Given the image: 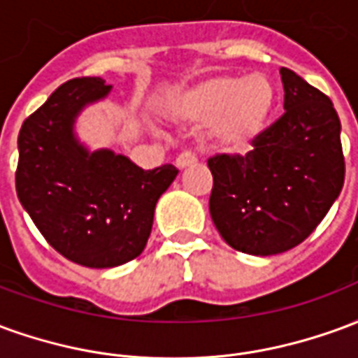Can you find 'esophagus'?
Segmentation results:
<instances>
[{"mask_svg":"<svg viewBox=\"0 0 358 358\" xmlns=\"http://www.w3.org/2000/svg\"><path fill=\"white\" fill-rule=\"evenodd\" d=\"M197 163V157L192 151H182L178 157H176V166L178 169H186V166H192V164Z\"/></svg>","mask_w":358,"mask_h":358,"instance_id":"obj_1","label":"esophagus"}]
</instances>
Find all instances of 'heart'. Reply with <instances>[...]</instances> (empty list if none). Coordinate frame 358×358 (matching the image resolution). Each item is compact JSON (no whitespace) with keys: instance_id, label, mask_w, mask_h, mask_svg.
<instances>
[{"instance_id":"1","label":"heart","mask_w":358,"mask_h":358,"mask_svg":"<svg viewBox=\"0 0 358 358\" xmlns=\"http://www.w3.org/2000/svg\"><path fill=\"white\" fill-rule=\"evenodd\" d=\"M274 86L263 74L245 80L215 76L174 95L169 110L182 122H209V134L226 149L251 145L274 110Z\"/></svg>"}]
</instances>
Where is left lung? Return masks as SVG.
I'll use <instances>...</instances> for the list:
<instances>
[{
	"mask_svg": "<svg viewBox=\"0 0 358 358\" xmlns=\"http://www.w3.org/2000/svg\"><path fill=\"white\" fill-rule=\"evenodd\" d=\"M285 113L245 155H213L209 210L222 240L248 255H276L315 232L345 180L341 124L330 97L282 66Z\"/></svg>",
	"mask_w": 358,
	"mask_h": 358,
	"instance_id": "obj_1",
	"label": "left lung"
}]
</instances>
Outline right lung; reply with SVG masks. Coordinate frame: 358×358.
<instances>
[{
	"label": "right lung",
	"instance_id": "1",
	"mask_svg": "<svg viewBox=\"0 0 358 358\" xmlns=\"http://www.w3.org/2000/svg\"><path fill=\"white\" fill-rule=\"evenodd\" d=\"M109 90L97 76L65 82L19 132L20 205L51 248L88 268H113L140 255L157 201L178 174L172 164L143 171L124 155L90 153L78 143L74 118Z\"/></svg>",
	"mask_w": 358,
	"mask_h": 358
}]
</instances>
